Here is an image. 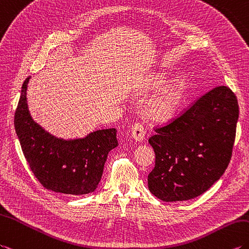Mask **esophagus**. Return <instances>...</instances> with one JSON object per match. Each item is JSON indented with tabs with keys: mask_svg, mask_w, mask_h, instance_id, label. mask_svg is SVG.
Listing matches in <instances>:
<instances>
[{
	"mask_svg": "<svg viewBox=\"0 0 249 249\" xmlns=\"http://www.w3.org/2000/svg\"><path fill=\"white\" fill-rule=\"evenodd\" d=\"M130 132H131L132 139H134L136 142H141L144 140V138H145V131H144V127L139 123H136L131 126Z\"/></svg>",
	"mask_w": 249,
	"mask_h": 249,
	"instance_id": "esophagus-1",
	"label": "esophagus"
}]
</instances>
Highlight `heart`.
<instances>
[{"instance_id": "b5f03b06", "label": "heart", "mask_w": 249, "mask_h": 249, "mask_svg": "<svg viewBox=\"0 0 249 249\" xmlns=\"http://www.w3.org/2000/svg\"><path fill=\"white\" fill-rule=\"evenodd\" d=\"M167 83V77L163 74H155L146 84L147 93L158 91ZM187 83L178 77L166 85L143 106V117L154 124H166L175 118L186 95Z\"/></svg>"}]
</instances>
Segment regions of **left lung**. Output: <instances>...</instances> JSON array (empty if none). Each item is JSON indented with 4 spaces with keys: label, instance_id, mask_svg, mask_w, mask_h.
<instances>
[{
    "label": "left lung",
    "instance_id": "8db88e82",
    "mask_svg": "<svg viewBox=\"0 0 249 249\" xmlns=\"http://www.w3.org/2000/svg\"><path fill=\"white\" fill-rule=\"evenodd\" d=\"M238 119L236 96L219 86L156 129L148 140L156 155L149 191L163 201L188 200L206 192L230 162Z\"/></svg>",
    "mask_w": 249,
    "mask_h": 249
}]
</instances>
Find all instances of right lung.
I'll return each instance as SVG.
<instances>
[{
    "label": "right lung",
    "mask_w": 249,
    "mask_h": 249,
    "mask_svg": "<svg viewBox=\"0 0 249 249\" xmlns=\"http://www.w3.org/2000/svg\"><path fill=\"white\" fill-rule=\"evenodd\" d=\"M30 78L22 86L15 128L34 175L45 189L57 193L94 192L109 152L118 146L117 130L101 129L70 140L51 135L35 122L28 110L26 90Z\"/></svg>",
    "instance_id": "obj_1"
}]
</instances>
